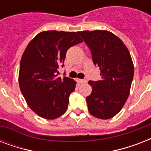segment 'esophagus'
<instances>
[{
	"mask_svg": "<svg viewBox=\"0 0 151 151\" xmlns=\"http://www.w3.org/2000/svg\"><path fill=\"white\" fill-rule=\"evenodd\" d=\"M77 82H78V84H83V83H85L86 81L84 80H81V79H77Z\"/></svg>",
	"mask_w": 151,
	"mask_h": 151,
	"instance_id": "1",
	"label": "esophagus"
}]
</instances>
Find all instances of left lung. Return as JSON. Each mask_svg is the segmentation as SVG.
Wrapping results in <instances>:
<instances>
[{
    "instance_id": "left-lung-1",
    "label": "left lung",
    "mask_w": 151,
    "mask_h": 151,
    "mask_svg": "<svg viewBox=\"0 0 151 151\" xmlns=\"http://www.w3.org/2000/svg\"><path fill=\"white\" fill-rule=\"evenodd\" d=\"M92 52L93 63L100 70L101 80L89 81L92 93L86 97L92 116L110 119L120 112L130 93L133 62L121 39L107 30L78 32Z\"/></svg>"
}]
</instances>
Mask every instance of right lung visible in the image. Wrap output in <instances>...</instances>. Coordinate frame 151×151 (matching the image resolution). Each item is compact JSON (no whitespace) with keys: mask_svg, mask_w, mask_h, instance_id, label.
Returning <instances> with one entry per match:
<instances>
[{"mask_svg":"<svg viewBox=\"0 0 151 151\" xmlns=\"http://www.w3.org/2000/svg\"><path fill=\"white\" fill-rule=\"evenodd\" d=\"M76 32L49 30L37 34L21 58L19 84L29 108L45 119L60 117L68 107L76 81L58 77L66 51L82 42Z\"/></svg>","mask_w":151,"mask_h":151,"instance_id":"obj_1","label":"right lung"}]
</instances>
